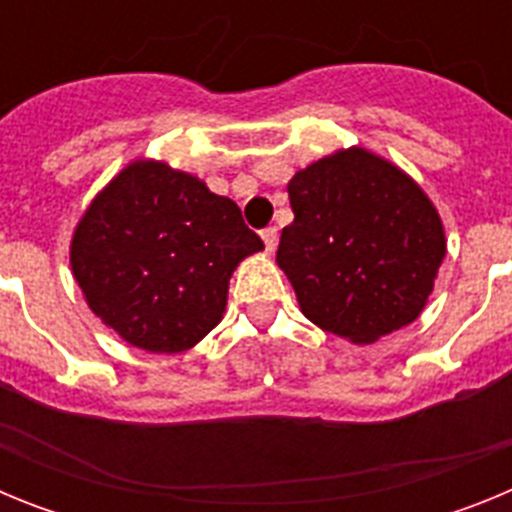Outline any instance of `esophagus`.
I'll use <instances>...</instances> for the list:
<instances>
[{
    "instance_id": "esophagus-1",
    "label": "esophagus",
    "mask_w": 512,
    "mask_h": 512,
    "mask_svg": "<svg viewBox=\"0 0 512 512\" xmlns=\"http://www.w3.org/2000/svg\"><path fill=\"white\" fill-rule=\"evenodd\" d=\"M261 238H264V246H266V251H269V253H274V251H277V241H279V233H277V228H264V230H261Z\"/></svg>"
}]
</instances>
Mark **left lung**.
<instances>
[{
    "label": "left lung",
    "mask_w": 512,
    "mask_h": 512,
    "mask_svg": "<svg viewBox=\"0 0 512 512\" xmlns=\"http://www.w3.org/2000/svg\"><path fill=\"white\" fill-rule=\"evenodd\" d=\"M295 220L277 264L307 320L351 343H374L423 312L446 256L441 215L413 176L351 146L287 184Z\"/></svg>",
    "instance_id": "obj_1"
}]
</instances>
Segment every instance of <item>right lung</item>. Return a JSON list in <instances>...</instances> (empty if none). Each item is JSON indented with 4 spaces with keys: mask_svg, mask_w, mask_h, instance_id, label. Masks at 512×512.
Wrapping results in <instances>:
<instances>
[{
    "mask_svg": "<svg viewBox=\"0 0 512 512\" xmlns=\"http://www.w3.org/2000/svg\"><path fill=\"white\" fill-rule=\"evenodd\" d=\"M264 241L200 176L138 158L92 200L71 238L89 310L151 354L187 351L223 320L235 266Z\"/></svg>",
    "mask_w": 512,
    "mask_h": 512,
    "instance_id": "right-lung-1",
    "label": "right lung"
}]
</instances>
